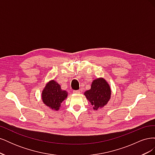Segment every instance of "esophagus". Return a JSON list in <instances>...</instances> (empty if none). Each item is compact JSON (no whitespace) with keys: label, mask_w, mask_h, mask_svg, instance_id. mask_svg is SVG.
<instances>
[{"label":"esophagus","mask_w":155,"mask_h":155,"mask_svg":"<svg viewBox=\"0 0 155 155\" xmlns=\"http://www.w3.org/2000/svg\"><path fill=\"white\" fill-rule=\"evenodd\" d=\"M73 92H74V93H76V94H79V92H80V91H78H78H74Z\"/></svg>","instance_id":"34e87169"}]
</instances>
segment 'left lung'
<instances>
[{
	"mask_svg": "<svg viewBox=\"0 0 155 155\" xmlns=\"http://www.w3.org/2000/svg\"><path fill=\"white\" fill-rule=\"evenodd\" d=\"M84 95L90 101L93 109L97 110L107 104L110 99L111 89L105 79L100 78L92 81L91 89L85 91Z\"/></svg>",
	"mask_w": 155,
	"mask_h": 155,
	"instance_id": "left-lung-1",
	"label": "left lung"
}]
</instances>
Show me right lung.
I'll return each instance as SVG.
<instances>
[{"instance_id":"1","label":"right lung","mask_w":155,"mask_h":155,"mask_svg":"<svg viewBox=\"0 0 155 155\" xmlns=\"http://www.w3.org/2000/svg\"><path fill=\"white\" fill-rule=\"evenodd\" d=\"M67 96V92L62 90L60 85L53 79L46 83L42 91L41 97L45 105L51 109L58 110Z\"/></svg>"}]
</instances>
